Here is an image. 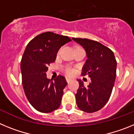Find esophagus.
Masks as SVG:
<instances>
[{
  "label": "esophagus",
  "instance_id": "obj_1",
  "mask_svg": "<svg viewBox=\"0 0 134 134\" xmlns=\"http://www.w3.org/2000/svg\"><path fill=\"white\" fill-rule=\"evenodd\" d=\"M66 81H67V82H68V83H69L70 82L71 80H72V79H70V78L66 77Z\"/></svg>",
  "mask_w": 134,
  "mask_h": 134
}]
</instances>
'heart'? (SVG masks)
I'll return each mask as SVG.
<instances>
[{
    "instance_id": "b5f03b06",
    "label": "heart",
    "mask_w": 134,
    "mask_h": 134,
    "mask_svg": "<svg viewBox=\"0 0 134 134\" xmlns=\"http://www.w3.org/2000/svg\"><path fill=\"white\" fill-rule=\"evenodd\" d=\"M59 52H60V51H59ZM64 71H65V72H66L67 74H68V75H70V74H72L73 73L72 70L70 69V68H66L64 69Z\"/></svg>"
}]
</instances>
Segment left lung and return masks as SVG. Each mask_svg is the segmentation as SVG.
<instances>
[{"mask_svg": "<svg viewBox=\"0 0 134 134\" xmlns=\"http://www.w3.org/2000/svg\"><path fill=\"white\" fill-rule=\"evenodd\" d=\"M72 40L86 50V60L82 75H88L91 82L87 87L83 82L77 80L79 89L76 94L77 106L86 113L99 111L105 105L111 97L116 77L117 61L109 48L97 41L88 39Z\"/></svg>", "mask_w": 134, "mask_h": 134, "instance_id": "1", "label": "left lung"}]
</instances>
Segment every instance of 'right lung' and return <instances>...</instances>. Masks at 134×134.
Masks as SVG:
<instances>
[{"mask_svg": "<svg viewBox=\"0 0 134 134\" xmlns=\"http://www.w3.org/2000/svg\"><path fill=\"white\" fill-rule=\"evenodd\" d=\"M71 41L68 36L45 32L31 40L25 49L21 61L22 84L27 100L37 111L51 113L60 107L67 82L62 75L54 81L48 79L46 72L59 49Z\"/></svg>", "mask_w": 134, "mask_h": 134, "instance_id": "obj_1", "label": "right lung"}]
</instances>
